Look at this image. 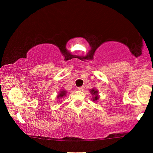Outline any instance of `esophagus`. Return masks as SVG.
<instances>
[{
  "label": "esophagus",
  "mask_w": 153,
  "mask_h": 153,
  "mask_svg": "<svg viewBox=\"0 0 153 153\" xmlns=\"http://www.w3.org/2000/svg\"><path fill=\"white\" fill-rule=\"evenodd\" d=\"M77 89H78L79 90H80V91H83V90H84V86L78 87V88H77Z\"/></svg>",
  "instance_id": "esophagus-1"
}]
</instances>
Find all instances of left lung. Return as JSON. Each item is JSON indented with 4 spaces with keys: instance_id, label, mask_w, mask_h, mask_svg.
Returning <instances> with one entry per match:
<instances>
[{
    "instance_id": "obj_1",
    "label": "left lung",
    "mask_w": 153,
    "mask_h": 153,
    "mask_svg": "<svg viewBox=\"0 0 153 153\" xmlns=\"http://www.w3.org/2000/svg\"><path fill=\"white\" fill-rule=\"evenodd\" d=\"M90 92L91 93L92 95V100H93L94 102H97L98 100H99V95H98V91L97 89L96 88H92V89H90Z\"/></svg>"
}]
</instances>
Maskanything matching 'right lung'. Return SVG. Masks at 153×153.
Returning <instances> with one entry per match:
<instances>
[{"label":"right lung","instance_id":"obj_1","mask_svg":"<svg viewBox=\"0 0 153 153\" xmlns=\"http://www.w3.org/2000/svg\"><path fill=\"white\" fill-rule=\"evenodd\" d=\"M67 94V91L65 89L61 90L60 92H59V94L56 96V99H58V98H63L64 97H65ZM58 101V100H57Z\"/></svg>","mask_w":153,"mask_h":153}]
</instances>
